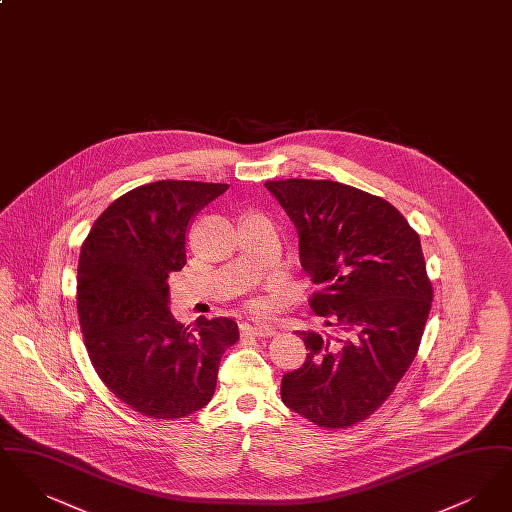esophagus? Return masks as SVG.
Instances as JSON below:
<instances>
[{"label":"esophagus","mask_w":512,"mask_h":512,"mask_svg":"<svg viewBox=\"0 0 512 512\" xmlns=\"http://www.w3.org/2000/svg\"><path fill=\"white\" fill-rule=\"evenodd\" d=\"M242 330H244V332H249V334H253V336H257V338L274 336V332H276L272 324L261 322V320H257V318H249V320H245L244 324H242Z\"/></svg>","instance_id":"1"}]
</instances>
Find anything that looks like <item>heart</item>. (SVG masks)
Returning <instances> with one entry per match:
<instances>
[{
  "mask_svg": "<svg viewBox=\"0 0 512 512\" xmlns=\"http://www.w3.org/2000/svg\"><path fill=\"white\" fill-rule=\"evenodd\" d=\"M255 307H259V303H257V305H255Z\"/></svg>",
  "mask_w": 512,
  "mask_h": 512,
  "instance_id": "heart-1",
  "label": "heart"
}]
</instances>
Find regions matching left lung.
Listing matches in <instances>:
<instances>
[{"label": "left lung", "instance_id": "8db88e82", "mask_svg": "<svg viewBox=\"0 0 512 512\" xmlns=\"http://www.w3.org/2000/svg\"><path fill=\"white\" fill-rule=\"evenodd\" d=\"M292 219L313 284L320 332H299L303 366L282 376V401L322 428L365 420L416 357L432 307L420 238L382 197L332 180H268Z\"/></svg>", "mask_w": 512, "mask_h": 512}]
</instances>
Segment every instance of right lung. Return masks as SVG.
<instances>
[{
  "instance_id": "obj_1",
  "label": "right lung",
  "mask_w": 512,
  "mask_h": 512,
  "mask_svg": "<svg viewBox=\"0 0 512 512\" xmlns=\"http://www.w3.org/2000/svg\"><path fill=\"white\" fill-rule=\"evenodd\" d=\"M228 184L159 180L115 199L94 222L78 259L76 303L90 361L103 384L149 418L203 409L220 359L240 338L232 318L172 317L169 274L186 265L195 215Z\"/></svg>"
}]
</instances>
